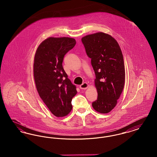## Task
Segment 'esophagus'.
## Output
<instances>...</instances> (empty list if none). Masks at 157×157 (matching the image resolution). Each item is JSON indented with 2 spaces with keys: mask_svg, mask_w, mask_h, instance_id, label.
I'll return each mask as SVG.
<instances>
[{
  "mask_svg": "<svg viewBox=\"0 0 157 157\" xmlns=\"http://www.w3.org/2000/svg\"><path fill=\"white\" fill-rule=\"evenodd\" d=\"M88 84L87 83H83L82 85H81L80 86H79V88H80V89H81V90H86V88H88Z\"/></svg>",
  "mask_w": 157,
  "mask_h": 157,
  "instance_id": "obj_1",
  "label": "esophagus"
}]
</instances>
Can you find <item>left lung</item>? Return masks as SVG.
Segmentation results:
<instances>
[{
  "mask_svg": "<svg viewBox=\"0 0 157 157\" xmlns=\"http://www.w3.org/2000/svg\"><path fill=\"white\" fill-rule=\"evenodd\" d=\"M82 42L96 76L98 98L92 107L101 113H108L116 106L124 87L125 72L121 49L113 37L103 32L86 35Z\"/></svg>",
  "mask_w": 157,
  "mask_h": 157,
  "instance_id": "obj_1",
  "label": "left lung"
}]
</instances>
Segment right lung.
Instances as JSON below:
<instances>
[{
  "label": "right lung",
  "mask_w": 157,
  "mask_h": 157,
  "mask_svg": "<svg viewBox=\"0 0 157 157\" xmlns=\"http://www.w3.org/2000/svg\"><path fill=\"white\" fill-rule=\"evenodd\" d=\"M75 44L74 38L49 37L38 46L35 55L33 75L38 94L57 117L71 111V101L77 94L62 67L64 56Z\"/></svg>",
  "instance_id": "1"
}]
</instances>
